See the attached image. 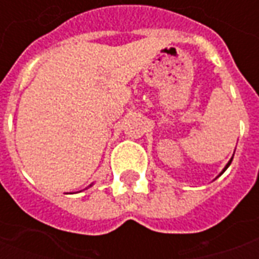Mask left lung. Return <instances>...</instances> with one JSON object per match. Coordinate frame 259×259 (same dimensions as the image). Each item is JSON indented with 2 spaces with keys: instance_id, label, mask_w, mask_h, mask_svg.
I'll return each mask as SVG.
<instances>
[{
  "instance_id": "1",
  "label": "left lung",
  "mask_w": 259,
  "mask_h": 259,
  "mask_svg": "<svg viewBox=\"0 0 259 259\" xmlns=\"http://www.w3.org/2000/svg\"><path fill=\"white\" fill-rule=\"evenodd\" d=\"M232 159H233V158H232ZM232 159H230V161H229V162H228V165H226V166H225V169H223V172H225V170H226V169H228V166H229V165H230V162H232ZM223 172H222V174H223ZM222 174H221V175H222Z\"/></svg>"
}]
</instances>
